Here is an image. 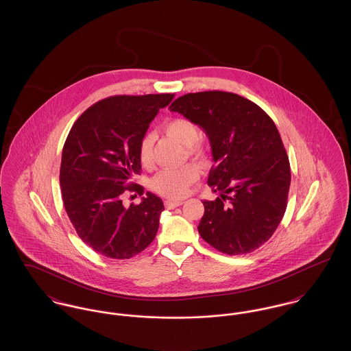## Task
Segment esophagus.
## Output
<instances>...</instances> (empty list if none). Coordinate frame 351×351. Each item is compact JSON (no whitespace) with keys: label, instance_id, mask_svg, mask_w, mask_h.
<instances>
[{"label":"esophagus","instance_id":"34e87169","mask_svg":"<svg viewBox=\"0 0 351 351\" xmlns=\"http://www.w3.org/2000/svg\"><path fill=\"white\" fill-rule=\"evenodd\" d=\"M165 205H166L167 209H173V208H178V206L183 205V201L167 200L165 202Z\"/></svg>","mask_w":351,"mask_h":351}]
</instances>
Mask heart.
Masks as SVG:
<instances>
[{
	"label": "heart",
	"mask_w": 351,
	"mask_h": 351,
	"mask_svg": "<svg viewBox=\"0 0 351 351\" xmlns=\"http://www.w3.org/2000/svg\"><path fill=\"white\" fill-rule=\"evenodd\" d=\"M165 132L186 147L188 154L195 159L205 162L208 152L205 146L199 142L200 129L188 118H173L165 125ZM139 159L143 166H150L152 162V136L145 135L139 143ZM199 178V168L193 165H185L183 167L163 169L152 179V188L156 193L176 200L183 197L189 185Z\"/></svg>",
	"instance_id": "1"
}]
</instances>
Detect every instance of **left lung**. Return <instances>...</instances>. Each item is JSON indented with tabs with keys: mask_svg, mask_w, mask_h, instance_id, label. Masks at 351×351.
I'll use <instances>...</instances> for the list:
<instances>
[{
	"mask_svg": "<svg viewBox=\"0 0 351 351\" xmlns=\"http://www.w3.org/2000/svg\"><path fill=\"white\" fill-rule=\"evenodd\" d=\"M209 138L213 167L208 185L215 201H202L197 226L216 250L242 255L267 242L287 208L291 168L280 134L267 113L230 92L188 93L169 106Z\"/></svg>",
	"mask_w": 351,
	"mask_h": 351,
	"instance_id": "obj_1",
	"label": "left lung"
}]
</instances>
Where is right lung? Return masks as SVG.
<instances>
[{"instance_id":"right-lung-1","label":"right lung","mask_w":351,"mask_h":351,"mask_svg":"<svg viewBox=\"0 0 351 351\" xmlns=\"http://www.w3.org/2000/svg\"><path fill=\"white\" fill-rule=\"evenodd\" d=\"M173 95L113 96L88 108L68 134L60 165L63 204L77 235L112 259H130L154 241L163 201L147 192L141 204H122L141 172L139 143Z\"/></svg>"}]
</instances>
